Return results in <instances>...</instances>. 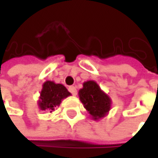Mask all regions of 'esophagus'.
Returning <instances> with one entry per match:
<instances>
[{
    "label": "esophagus",
    "instance_id": "obj_1",
    "mask_svg": "<svg viewBox=\"0 0 158 158\" xmlns=\"http://www.w3.org/2000/svg\"><path fill=\"white\" fill-rule=\"evenodd\" d=\"M69 92L72 95H74V96H76L77 94V90H76V87L75 86H70L69 88Z\"/></svg>",
    "mask_w": 158,
    "mask_h": 158
}]
</instances>
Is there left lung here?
<instances>
[{
	"instance_id": "obj_1",
	"label": "left lung",
	"mask_w": 158,
	"mask_h": 158,
	"mask_svg": "<svg viewBox=\"0 0 158 158\" xmlns=\"http://www.w3.org/2000/svg\"><path fill=\"white\" fill-rule=\"evenodd\" d=\"M78 94L84 108L94 120L105 117L111 109V98L95 81L83 82V87Z\"/></svg>"
}]
</instances>
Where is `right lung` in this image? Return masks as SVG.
I'll return each mask as SVG.
<instances>
[{"instance_id":"obj_1","label":"right lung","mask_w":158,"mask_h":158,"mask_svg":"<svg viewBox=\"0 0 158 158\" xmlns=\"http://www.w3.org/2000/svg\"><path fill=\"white\" fill-rule=\"evenodd\" d=\"M70 95V92L62 84L55 83L52 81H46L43 84L38 105L40 110L52 112L60 105L62 99Z\"/></svg>"}]
</instances>
